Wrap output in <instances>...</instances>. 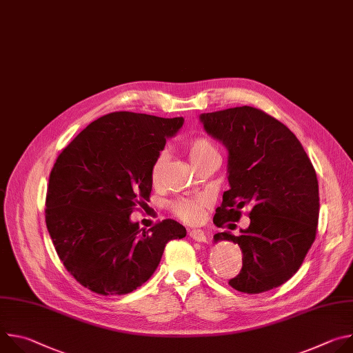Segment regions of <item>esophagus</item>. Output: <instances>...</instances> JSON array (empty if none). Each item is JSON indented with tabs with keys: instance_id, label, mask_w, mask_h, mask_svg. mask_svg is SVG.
I'll return each instance as SVG.
<instances>
[{
	"instance_id": "1",
	"label": "esophagus",
	"mask_w": 353,
	"mask_h": 353,
	"mask_svg": "<svg viewBox=\"0 0 353 353\" xmlns=\"http://www.w3.org/2000/svg\"><path fill=\"white\" fill-rule=\"evenodd\" d=\"M188 236H190V239H192V240H195V241H205V240H207L205 233H204L203 230H199V229H191V230H188Z\"/></svg>"
}]
</instances>
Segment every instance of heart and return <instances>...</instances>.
Here are the masks:
<instances>
[{
    "mask_svg": "<svg viewBox=\"0 0 353 353\" xmlns=\"http://www.w3.org/2000/svg\"><path fill=\"white\" fill-rule=\"evenodd\" d=\"M184 154L188 157L194 168L199 166L201 163H204L210 159H219V150L216 145L207 137H194L188 141L184 142L183 145ZM163 168H165V157L158 155L150 166V183L154 185H159L162 181V174H163ZM211 199L208 195H181L170 201L169 208L174 216L179 219L194 223L198 222L204 215L205 208L210 205Z\"/></svg>",
    "mask_w": 353,
    "mask_h": 353,
    "instance_id": "1",
    "label": "heart"
}]
</instances>
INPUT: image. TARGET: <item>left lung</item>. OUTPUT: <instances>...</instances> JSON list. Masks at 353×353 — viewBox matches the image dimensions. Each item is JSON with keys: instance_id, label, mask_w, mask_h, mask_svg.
Masks as SVG:
<instances>
[{"instance_id": "obj_1", "label": "left lung", "mask_w": 353, "mask_h": 353, "mask_svg": "<svg viewBox=\"0 0 353 353\" xmlns=\"http://www.w3.org/2000/svg\"><path fill=\"white\" fill-rule=\"evenodd\" d=\"M199 119L229 150L230 190L214 223L237 222L240 210L251 208L241 234L214 236L239 244L243 253L241 271L229 285L248 294L278 288L297 272L316 239L320 198L312 161L296 135L260 109L241 106Z\"/></svg>"}]
</instances>
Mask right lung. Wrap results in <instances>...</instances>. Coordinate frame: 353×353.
<instances>
[{"label": "right lung", "instance_id": "1", "mask_svg": "<svg viewBox=\"0 0 353 353\" xmlns=\"http://www.w3.org/2000/svg\"><path fill=\"white\" fill-rule=\"evenodd\" d=\"M183 117L109 113L59 155L46 194V225L67 271L89 290L127 294L158 268L165 245L185 237L172 219L148 230L130 221L152 191L150 166Z\"/></svg>", "mask_w": 353, "mask_h": 353}]
</instances>
